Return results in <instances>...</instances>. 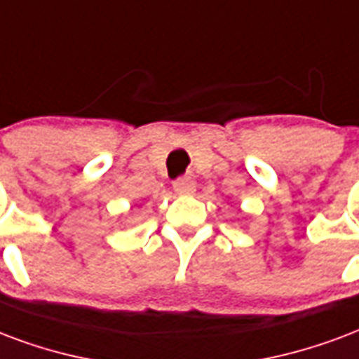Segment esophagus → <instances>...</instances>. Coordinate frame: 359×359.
I'll list each match as a JSON object with an SVG mask.
<instances>
[{
  "label": "esophagus",
  "mask_w": 359,
  "mask_h": 359,
  "mask_svg": "<svg viewBox=\"0 0 359 359\" xmlns=\"http://www.w3.org/2000/svg\"><path fill=\"white\" fill-rule=\"evenodd\" d=\"M172 190L180 196H190L196 192V182L190 177H180L172 182Z\"/></svg>",
  "instance_id": "34e87169"
}]
</instances>
